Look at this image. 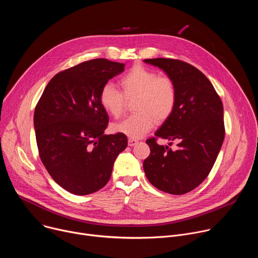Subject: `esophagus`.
<instances>
[{"instance_id":"obj_1","label":"esophagus","mask_w":258,"mask_h":258,"mask_svg":"<svg viewBox=\"0 0 258 258\" xmlns=\"http://www.w3.org/2000/svg\"><path fill=\"white\" fill-rule=\"evenodd\" d=\"M138 143H139V141L136 140V139H128V141H127V144H128V146H131V147L136 146Z\"/></svg>"}]
</instances>
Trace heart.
<instances>
[{
	"label": "heart",
	"mask_w": 258,
	"mask_h": 258,
	"mask_svg": "<svg viewBox=\"0 0 258 258\" xmlns=\"http://www.w3.org/2000/svg\"><path fill=\"white\" fill-rule=\"evenodd\" d=\"M121 92L111 84H105L99 94L101 106L114 118L121 116L126 100L134 99L132 115L113 125L116 133L133 139L145 136L155 124L163 123L173 114L177 103L174 81L159 76L153 69L134 65L119 80Z\"/></svg>",
	"instance_id": "obj_1"
}]
</instances>
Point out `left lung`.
I'll use <instances>...</instances> for the list:
<instances>
[{"label": "left lung", "mask_w": 258, "mask_h": 258, "mask_svg": "<svg viewBox=\"0 0 258 258\" xmlns=\"http://www.w3.org/2000/svg\"><path fill=\"white\" fill-rule=\"evenodd\" d=\"M163 69L177 88L173 114L146 143L147 178L160 191L186 194L207 177L225 139L224 107L210 81L193 65L178 59H145ZM158 137L177 143L175 151L157 144Z\"/></svg>", "instance_id": "8db88e82"}]
</instances>
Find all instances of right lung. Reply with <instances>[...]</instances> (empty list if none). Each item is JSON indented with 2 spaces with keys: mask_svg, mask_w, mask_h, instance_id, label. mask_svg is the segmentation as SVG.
I'll use <instances>...</instances> for the list:
<instances>
[{
  "mask_svg": "<svg viewBox=\"0 0 258 258\" xmlns=\"http://www.w3.org/2000/svg\"><path fill=\"white\" fill-rule=\"evenodd\" d=\"M124 69L123 63L93 59L58 72L34 109L40 158L60 187L75 195L102 189L127 146L120 133L104 135L109 117L99 94Z\"/></svg>",
  "mask_w": 258,
  "mask_h": 258,
  "instance_id": "1",
  "label": "right lung"
}]
</instances>
